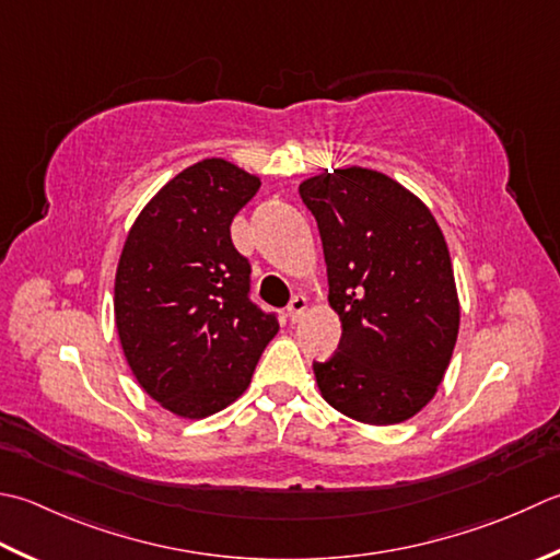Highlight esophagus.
Instances as JSON below:
<instances>
[{
  "mask_svg": "<svg viewBox=\"0 0 560 560\" xmlns=\"http://www.w3.org/2000/svg\"><path fill=\"white\" fill-rule=\"evenodd\" d=\"M305 311H308V301H305L303 295H293L291 303H289V308H287L289 320H291V323H299L301 317L305 315Z\"/></svg>",
  "mask_w": 560,
  "mask_h": 560,
  "instance_id": "34e87169",
  "label": "esophagus"
}]
</instances>
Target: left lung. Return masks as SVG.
<instances>
[{
    "label": "left lung",
    "instance_id": "left-lung-1",
    "mask_svg": "<svg viewBox=\"0 0 560 560\" xmlns=\"http://www.w3.org/2000/svg\"><path fill=\"white\" fill-rule=\"evenodd\" d=\"M320 230L342 339L313 361L323 398L347 418L396 424L434 398L458 335L448 247L418 196L364 167L299 186Z\"/></svg>",
    "mask_w": 560,
    "mask_h": 560
}]
</instances>
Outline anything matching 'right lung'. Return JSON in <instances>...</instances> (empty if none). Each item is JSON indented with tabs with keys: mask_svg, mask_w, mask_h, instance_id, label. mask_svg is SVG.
Returning a JSON list of instances; mask_svg holds the SVG:
<instances>
[{
	"mask_svg": "<svg viewBox=\"0 0 560 560\" xmlns=\"http://www.w3.org/2000/svg\"><path fill=\"white\" fill-rule=\"evenodd\" d=\"M259 189L225 160L179 172L142 208L116 269L114 313L133 376L162 408L201 420L243 396L277 335L249 301V261L230 223Z\"/></svg>",
	"mask_w": 560,
	"mask_h": 560,
	"instance_id": "obj_1",
	"label": "right lung"
}]
</instances>
